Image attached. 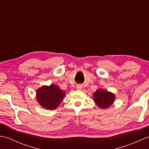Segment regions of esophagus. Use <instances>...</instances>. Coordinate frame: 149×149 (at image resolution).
Wrapping results in <instances>:
<instances>
[{
  "instance_id": "34e87169",
  "label": "esophagus",
  "mask_w": 149,
  "mask_h": 149,
  "mask_svg": "<svg viewBox=\"0 0 149 149\" xmlns=\"http://www.w3.org/2000/svg\"><path fill=\"white\" fill-rule=\"evenodd\" d=\"M77 90H82V88H83V86H82L81 84H77L76 86Z\"/></svg>"
}]
</instances>
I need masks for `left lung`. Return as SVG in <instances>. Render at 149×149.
<instances>
[{
	"instance_id": "8db88e82",
	"label": "left lung",
	"mask_w": 149,
	"mask_h": 149,
	"mask_svg": "<svg viewBox=\"0 0 149 149\" xmlns=\"http://www.w3.org/2000/svg\"><path fill=\"white\" fill-rule=\"evenodd\" d=\"M95 103L99 108L107 109L115 102V95L111 91L104 89H98L93 94Z\"/></svg>"
}]
</instances>
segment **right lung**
I'll use <instances>...</instances> for the list:
<instances>
[{
    "label": "right lung",
    "mask_w": 149,
    "mask_h": 149,
    "mask_svg": "<svg viewBox=\"0 0 149 149\" xmlns=\"http://www.w3.org/2000/svg\"><path fill=\"white\" fill-rule=\"evenodd\" d=\"M66 95V91L62 90L56 84L50 86L44 85L36 90V100L42 107L54 110L61 104Z\"/></svg>",
    "instance_id": "obj_1"
}]
</instances>
